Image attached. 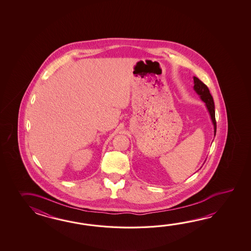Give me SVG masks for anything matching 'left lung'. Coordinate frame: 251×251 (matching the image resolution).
Returning <instances> with one entry per match:
<instances>
[{
  "instance_id": "obj_1",
  "label": "left lung",
  "mask_w": 251,
  "mask_h": 251,
  "mask_svg": "<svg viewBox=\"0 0 251 251\" xmlns=\"http://www.w3.org/2000/svg\"><path fill=\"white\" fill-rule=\"evenodd\" d=\"M194 90L198 93L200 99L205 103L206 108L208 110L209 115L211 117V120L213 122V132H214V136L216 134V121H215V111H214V103H213V99L207 86L203 83L201 80H199L197 77L194 76Z\"/></svg>"
}]
</instances>
